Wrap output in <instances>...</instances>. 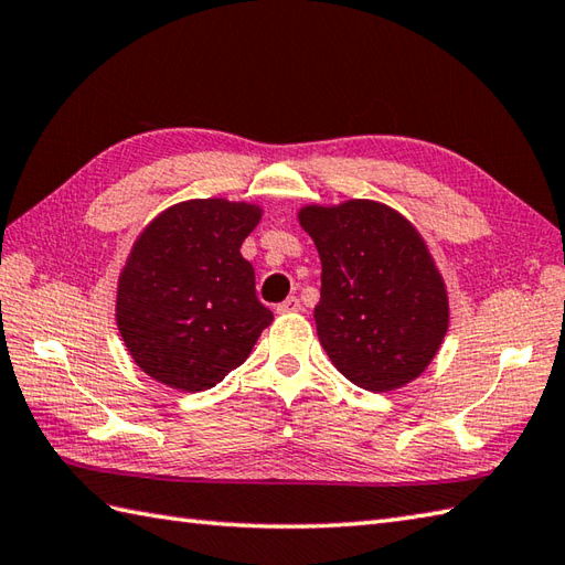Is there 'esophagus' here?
I'll list each match as a JSON object with an SVG mask.
<instances>
[{
  "label": "esophagus",
  "mask_w": 565,
  "mask_h": 565,
  "mask_svg": "<svg viewBox=\"0 0 565 565\" xmlns=\"http://www.w3.org/2000/svg\"><path fill=\"white\" fill-rule=\"evenodd\" d=\"M298 310H301V301H298L296 296H289V298H286V301H281L279 306H276V313H281V316L298 313Z\"/></svg>",
  "instance_id": "34e87169"
}]
</instances>
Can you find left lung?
Masks as SVG:
<instances>
[{
	"mask_svg": "<svg viewBox=\"0 0 565 565\" xmlns=\"http://www.w3.org/2000/svg\"><path fill=\"white\" fill-rule=\"evenodd\" d=\"M298 223L320 255L316 326L334 369L374 393L423 376L449 328V296L417 227L371 199L308 203Z\"/></svg>",
	"mask_w": 565,
	"mask_h": 565,
	"instance_id": "8db88e82",
	"label": "left lung"
}]
</instances>
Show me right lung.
Masks as SVG:
<instances>
[{"label": "right lung", "mask_w": 565, "mask_h": 565, "mask_svg": "<svg viewBox=\"0 0 565 565\" xmlns=\"http://www.w3.org/2000/svg\"><path fill=\"white\" fill-rule=\"evenodd\" d=\"M259 221L257 203L189 199L142 227L118 276L116 326L150 379L199 393L249 356L274 320L239 255Z\"/></svg>", "instance_id": "right-lung-1"}]
</instances>
